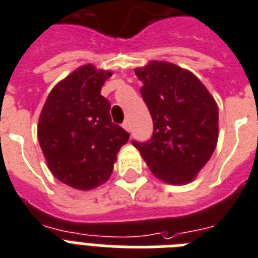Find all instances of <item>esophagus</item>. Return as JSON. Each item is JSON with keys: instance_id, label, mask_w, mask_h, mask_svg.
Wrapping results in <instances>:
<instances>
[{"instance_id": "1", "label": "esophagus", "mask_w": 258, "mask_h": 258, "mask_svg": "<svg viewBox=\"0 0 258 258\" xmlns=\"http://www.w3.org/2000/svg\"><path fill=\"white\" fill-rule=\"evenodd\" d=\"M122 127L126 132H131V129H132V127H131V122H129V121H127V119H126V121H125V122L122 123Z\"/></svg>"}]
</instances>
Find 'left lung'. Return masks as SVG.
Here are the masks:
<instances>
[{"mask_svg":"<svg viewBox=\"0 0 258 258\" xmlns=\"http://www.w3.org/2000/svg\"><path fill=\"white\" fill-rule=\"evenodd\" d=\"M135 73L142 82L153 136L133 145L158 180L189 184L217 146V102L195 74L172 62L153 59L136 68Z\"/></svg>","mask_w":258,"mask_h":258,"instance_id":"obj_1","label":"left lung"}]
</instances>
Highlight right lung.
<instances>
[{
	"mask_svg": "<svg viewBox=\"0 0 258 258\" xmlns=\"http://www.w3.org/2000/svg\"><path fill=\"white\" fill-rule=\"evenodd\" d=\"M112 71L85 63L55 84L45 101L37 136L45 161L58 181L92 190L112 176L121 146L129 140L112 122L101 88Z\"/></svg>",
	"mask_w": 258,
	"mask_h": 258,
	"instance_id": "add662e5",
	"label": "right lung"
}]
</instances>
